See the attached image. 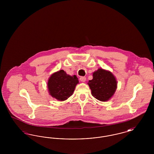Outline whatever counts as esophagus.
Wrapping results in <instances>:
<instances>
[{"label":"esophagus","mask_w":154,"mask_h":154,"mask_svg":"<svg viewBox=\"0 0 154 154\" xmlns=\"http://www.w3.org/2000/svg\"><path fill=\"white\" fill-rule=\"evenodd\" d=\"M80 81H81V82H85L86 78L85 77H81L80 78Z\"/></svg>","instance_id":"1"}]
</instances>
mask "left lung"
Instances as JSON below:
<instances>
[{
  "mask_svg": "<svg viewBox=\"0 0 154 154\" xmlns=\"http://www.w3.org/2000/svg\"><path fill=\"white\" fill-rule=\"evenodd\" d=\"M92 95L96 99L106 102L115 93L117 82L114 75L110 72L99 69L93 73V79L88 83Z\"/></svg>",
  "mask_w": 154,
  "mask_h": 154,
  "instance_id": "left-lung-1",
  "label": "left lung"
}]
</instances>
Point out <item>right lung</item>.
I'll return each instance as SVG.
<instances>
[{"mask_svg":"<svg viewBox=\"0 0 154 154\" xmlns=\"http://www.w3.org/2000/svg\"><path fill=\"white\" fill-rule=\"evenodd\" d=\"M78 83V79L75 75L70 76L61 70L51 75L48 81V88L53 97L63 101L73 94Z\"/></svg>","mask_w":154,"mask_h":154,"instance_id":"right-lung-1","label":"right lung"}]
</instances>
